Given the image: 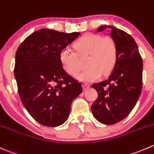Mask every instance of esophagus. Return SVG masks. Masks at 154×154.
I'll return each instance as SVG.
<instances>
[{
  "label": "esophagus",
  "mask_w": 154,
  "mask_h": 154,
  "mask_svg": "<svg viewBox=\"0 0 154 154\" xmlns=\"http://www.w3.org/2000/svg\"><path fill=\"white\" fill-rule=\"evenodd\" d=\"M83 89H84V90H86V89H89V88L90 87V85L88 84V83H83Z\"/></svg>",
  "instance_id": "34e87169"
}]
</instances>
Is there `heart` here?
<instances>
[{"mask_svg": "<svg viewBox=\"0 0 154 154\" xmlns=\"http://www.w3.org/2000/svg\"><path fill=\"white\" fill-rule=\"evenodd\" d=\"M74 49L79 56L88 55L87 67L77 78L83 82H92L113 71L118 58V48L111 37L101 34H85L74 44ZM59 59L62 67L68 74L75 76L80 70L78 59L72 50L65 48L61 50Z\"/></svg>", "mask_w": 154, "mask_h": 154, "instance_id": "heart-1", "label": "heart"}]
</instances>
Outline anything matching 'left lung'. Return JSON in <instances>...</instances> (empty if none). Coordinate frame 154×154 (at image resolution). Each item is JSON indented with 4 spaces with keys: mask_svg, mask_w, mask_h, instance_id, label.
<instances>
[{
    "mask_svg": "<svg viewBox=\"0 0 154 154\" xmlns=\"http://www.w3.org/2000/svg\"><path fill=\"white\" fill-rule=\"evenodd\" d=\"M107 30L118 48L116 65L107 80L92 85L98 98L91 106L100 123L112 125L121 121L136 104L142 88L143 62L133 37L111 25H101L97 32Z\"/></svg>",
    "mask_w": 154,
    "mask_h": 154,
    "instance_id": "1",
    "label": "left lung"
}]
</instances>
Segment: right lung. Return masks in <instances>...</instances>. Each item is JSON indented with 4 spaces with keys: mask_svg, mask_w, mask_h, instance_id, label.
<instances>
[{
    "mask_svg": "<svg viewBox=\"0 0 154 154\" xmlns=\"http://www.w3.org/2000/svg\"><path fill=\"white\" fill-rule=\"evenodd\" d=\"M80 34L42 28L26 37L16 51L14 76L21 101L41 125L63 124L72 101L83 91L81 83L64 70L59 59L61 50Z\"/></svg>",
    "mask_w": 154,
    "mask_h": 154,
    "instance_id": "obj_1",
    "label": "right lung"
}]
</instances>
